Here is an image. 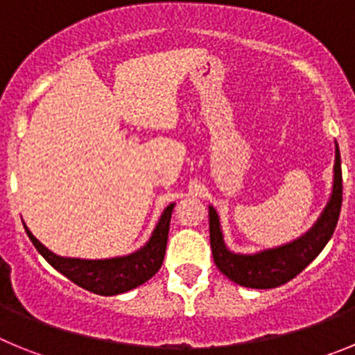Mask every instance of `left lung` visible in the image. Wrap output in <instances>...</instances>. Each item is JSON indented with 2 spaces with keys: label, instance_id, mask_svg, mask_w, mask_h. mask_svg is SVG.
Segmentation results:
<instances>
[{
  "label": "left lung",
  "instance_id": "8db88e82",
  "mask_svg": "<svg viewBox=\"0 0 355 355\" xmlns=\"http://www.w3.org/2000/svg\"><path fill=\"white\" fill-rule=\"evenodd\" d=\"M334 150V175H332V192L324 211L320 213L315 224L307 229L302 236L258 252H234L225 245L222 233L220 216L213 206H208L209 216V243L216 268L233 283L256 290H268L288 283L300 274L313 259L318 256L327 241L331 240L341 211L343 183H341V158L340 147Z\"/></svg>",
  "mask_w": 355,
  "mask_h": 355
}]
</instances>
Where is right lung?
<instances>
[{
    "mask_svg": "<svg viewBox=\"0 0 355 355\" xmlns=\"http://www.w3.org/2000/svg\"><path fill=\"white\" fill-rule=\"evenodd\" d=\"M175 202H171L163 209L155 231L150 233L149 240L135 252L126 256H115V258L105 259H81V258H65L58 256L48 247L42 245L30 229L24 224L28 238L35 245L39 254L42 256L55 270L60 272L72 283L81 286L83 290H89L96 295H121L133 288L140 286L146 281H149L162 266L165 258V249H167L168 225H171L172 209Z\"/></svg>",
    "mask_w": 355,
    "mask_h": 355,
    "instance_id": "add662e5",
    "label": "right lung"
}]
</instances>
